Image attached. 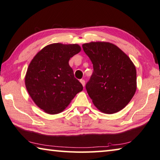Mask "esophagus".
<instances>
[{
	"instance_id": "obj_1",
	"label": "esophagus",
	"mask_w": 160,
	"mask_h": 160,
	"mask_svg": "<svg viewBox=\"0 0 160 160\" xmlns=\"http://www.w3.org/2000/svg\"><path fill=\"white\" fill-rule=\"evenodd\" d=\"M80 82H81V84H82L83 87H85V80L81 79V80H80Z\"/></svg>"
}]
</instances>
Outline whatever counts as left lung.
Masks as SVG:
<instances>
[{
	"instance_id": "left-lung-1",
	"label": "left lung",
	"mask_w": 160,
	"mask_h": 160,
	"mask_svg": "<svg viewBox=\"0 0 160 160\" xmlns=\"http://www.w3.org/2000/svg\"><path fill=\"white\" fill-rule=\"evenodd\" d=\"M82 48L94 71L86 89L94 106L104 113L123 109L136 90V70L130 58L114 44L91 42Z\"/></svg>"
}]
</instances>
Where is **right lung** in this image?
Returning a JSON list of instances; mask_svg holds the SVG:
<instances>
[{
    "label": "right lung",
    "mask_w": 160,
    "mask_h": 160,
    "mask_svg": "<svg viewBox=\"0 0 160 160\" xmlns=\"http://www.w3.org/2000/svg\"><path fill=\"white\" fill-rule=\"evenodd\" d=\"M80 50L77 44L53 43L38 52L28 66L26 88L34 103L47 113L62 112L83 89L68 63Z\"/></svg>",
    "instance_id": "1"
}]
</instances>
